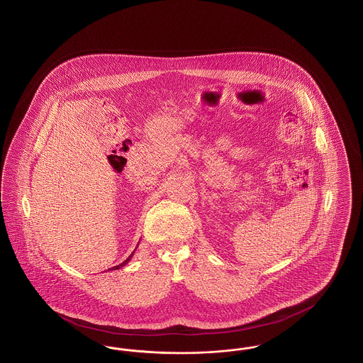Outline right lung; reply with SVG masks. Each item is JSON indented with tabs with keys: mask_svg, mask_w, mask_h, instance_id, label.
I'll list each match as a JSON object with an SVG mask.
<instances>
[{
	"mask_svg": "<svg viewBox=\"0 0 363 363\" xmlns=\"http://www.w3.org/2000/svg\"><path fill=\"white\" fill-rule=\"evenodd\" d=\"M135 250H136V248H135ZM133 252H135V251H133ZM133 252H132V254H130V257H128V258H127V259H125V261L123 262V263H120V264H117V266H113V267H112V269H108V270H111V272H112V270H117V269H120V267H123V266H125V264H127V263H128V262L130 261V258H132V257H133Z\"/></svg>",
	"mask_w": 363,
	"mask_h": 363,
	"instance_id": "obj_1",
	"label": "right lung"
}]
</instances>
